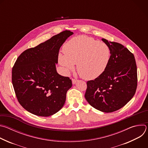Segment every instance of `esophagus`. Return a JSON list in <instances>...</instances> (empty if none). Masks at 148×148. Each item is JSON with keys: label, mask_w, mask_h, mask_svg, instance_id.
Returning <instances> with one entry per match:
<instances>
[{"label": "esophagus", "mask_w": 148, "mask_h": 148, "mask_svg": "<svg viewBox=\"0 0 148 148\" xmlns=\"http://www.w3.org/2000/svg\"><path fill=\"white\" fill-rule=\"evenodd\" d=\"M77 81V79H72V83L73 84H75L76 83V82Z\"/></svg>", "instance_id": "34e87169"}]
</instances>
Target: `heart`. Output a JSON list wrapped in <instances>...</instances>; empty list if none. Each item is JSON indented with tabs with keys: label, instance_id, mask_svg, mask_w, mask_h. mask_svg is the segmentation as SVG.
Listing matches in <instances>:
<instances>
[{
	"label": "heart",
	"instance_id": "heart-1",
	"mask_svg": "<svg viewBox=\"0 0 148 148\" xmlns=\"http://www.w3.org/2000/svg\"><path fill=\"white\" fill-rule=\"evenodd\" d=\"M64 55L60 54V64L67 70H73L74 64L81 77L93 79L106 69L111 57L110 47L92 38L80 36L73 38L63 47Z\"/></svg>",
	"mask_w": 148,
	"mask_h": 148
}]
</instances>
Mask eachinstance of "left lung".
I'll list each match as a JSON object with an SVG mask.
<instances>
[{"label": "left lung", "instance_id": "8db88e82", "mask_svg": "<svg viewBox=\"0 0 148 148\" xmlns=\"http://www.w3.org/2000/svg\"><path fill=\"white\" fill-rule=\"evenodd\" d=\"M102 40L110 49V60L102 74L87 81L85 98L94 108L108 113L122 108L135 95L137 67L134 54L127 48L105 38Z\"/></svg>", "mask_w": 148, "mask_h": 148}]
</instances>
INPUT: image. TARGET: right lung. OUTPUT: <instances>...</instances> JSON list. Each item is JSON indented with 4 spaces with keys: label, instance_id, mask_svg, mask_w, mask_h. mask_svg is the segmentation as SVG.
Instances as JSON below:
<instances>
[{
    "label": "right lung",
    "instance_id": "right-lung-1",
    "mask_svg": "<svg viewBox=\"0 0 148 148\" xmlns=\"http://www.w3.org/2000/svg\"><path fill=\"white\" fill-rule=\"evenodd\" d=\"M72 34L69 30L63 31L17 58L12 69V84L18 102L28 112L49 116L64 105L72 81L58 74L56 64L61 46Z\"/></svg>",
    "mask_w": 148,
    "mask_h": 148
}]
</instances>
